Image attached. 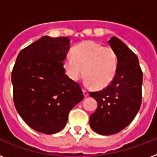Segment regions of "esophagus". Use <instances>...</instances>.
I'll list each match as a JSON object with an SVG mask.
<instances>
[{"label":"esophagus","mask_w":157,"mask_h":157,"mask_svg":"<svg viewBox=\"0 0 157 157\" xmlns=\"http://www.w3.org/2000/svg\"><path fill=\"white\" fill-rule=\"evenodd\" d=\"M83 94H84V96H85V97H87V96H89V92L87 90H83Z\"/></svg>","instance_id":"1"}]
</instances>
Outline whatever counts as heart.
Returning a JSON list of instances; mask_svg holds the SVG:
<instances>
[{
  "label": "heart",
  "mask_w": 157,
  "mask_h": 157,
  "mask_svg": "<svg viewBox=\"0 0 157 157\" xmlns=\"http://www.w3.org/2000/svg\"><path fill=\"white\" fill-rule=\"evenodd\" d=\"M72 56L67 55L63 68L71 81H77L83 73L87 86L106 88L112 83L118 69L116 50L94 40H84L72 49Z\"/></svg>",
  "instance_id": "b5f03b06"
}]
</instances>
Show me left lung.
<instances>
[{
  "instance_id": "8db88e82",
  "label": "left lung",
  "mask_w": 157,
  "mask_h": 157,
  "mask_svg": "<svg viewBox=\"0 0 157 157\" xmlns=\"http://www.w3.org/2000/svg\"><path fill=\"white\" fill-rule=\"evenodd\" d=\"M108 44L118 57L117 75L107 88L90 93L98 103L90 117V124L101 135L117 134L128 126L142 103L143 71L138 57L117 37L111 38Z\"/></svg>"
}]
</instances>
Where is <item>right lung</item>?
<instances>
[{
  "instance_id": "obj_1",
  "label": "right lung",
  "mask_w": 157,
  "mask_h": 157,
  "mask_svg": "<svg viewBox=\"0 0 157 157\" xmlns=\"http://www.w3.org/2000/svg\"><path fill=\"white\" fill-rule=\"evenodd\" d=\"M69 49L68 37L44 36L21 50L12 71L16 110L43 134L63 129L70 110L84 98L79 84L65 74L63 61Z\"/></svg>"
}]
</instances>
